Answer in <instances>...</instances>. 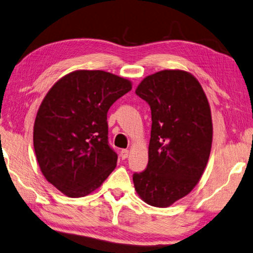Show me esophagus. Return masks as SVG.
<instances>
[{
  "mask_svg": "<svg viewBox=\"0 0 253 253\" xmlns=\"http://www.w3.org/2000/svg\"><path fill=\"white\" fill-rule=\"evenodd\" d=\"M127 156H129V150L122 149L121 153H120V157H121L122 159H126V158H127Z\"/></svg>",
  "mask_w": 253,
  "mask_h": 253,
  "instance_id": "esophagus-1",
  "label": "esophagus"
}]
</instances>
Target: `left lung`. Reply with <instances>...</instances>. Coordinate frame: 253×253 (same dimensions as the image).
Returning a JSON list of instances; mask_svg holds the SVG:
<instances>
[{"label": "left lung", "instance_id": "1", "mask_svg": "<svg viewBox=\"0 0 253 253\" xmlns=\"http://www.w3.org/2000/svg\"><path fill=\"white\" fill-rule=\"evenodd\" d=\"M151 111L146 169L133 174L135 191L154 207L186 196L203 175L211 155L212 123L199 81L181 70L146 77L135 90Z\"/></svg>", "mask_w": 253, "mask_h": 253}]
</instances>
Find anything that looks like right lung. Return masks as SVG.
I'll list each match as a JSON object with an SVG mask.
<instances>
[{
  "mask_svg": "<svg viewBox=\"0 0 253 253\" xmlns=\"http://www.w3.org/2000/svg\"><path fill=\"white\" fill-rule=\"evenodd\" d=\"M124 78L80 70L45 96L34 124V148L42 175L68 197L96 190L113 172L118 154L108 143L107 112L131 90Z\"/></svg>",
  "mask_w": 253,
  "mask_h": 253,
  "instance_id": "obj_1",
  "label": "right lung"
}]
</instances>
